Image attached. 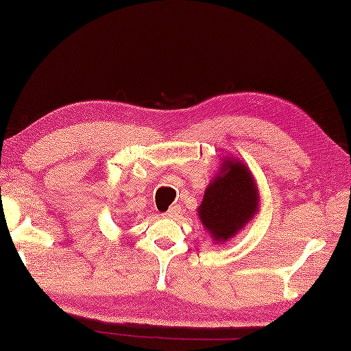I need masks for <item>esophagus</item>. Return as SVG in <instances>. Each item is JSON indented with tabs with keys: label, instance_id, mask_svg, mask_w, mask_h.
Listing matches in <instances>:
<instances>
[{
	"label": "esophagus",
	"instance_id": "obj_1",
	"mask_svg": "<svg viewBox=\"0 0 351 351\" xmlns=\"http://www.w3.org/2000/svg\"><path fill=\"white\" fill-rule=\"evenodd\" d=\"M179 213H180V206L179 205H174V206H171V208L166 211L163 216L168 217V219H172V217H176Z\"/></svg>",
	"mask_w": 351,
	"mask_h": 351
}]
</instances>
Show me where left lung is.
<instances>
[{
	"label": "left lung",
	"mask_w": 351,
	"mask_h": 351,
	"mask_svg": "<svg viewBox=\"0 0 351 351\" xmlns=\"http://www.w3.org/2000/svg\"><path fill=\"white\" fill-rule=\"evenodd\" d=\"M260 200L249 166L238 158L223 157L197 206L199 221L213 243L226 244L260 213Z\"/></svg>",
	"instance_id": "8db88e82"
}]
</instances>
